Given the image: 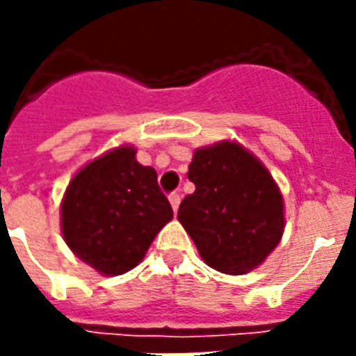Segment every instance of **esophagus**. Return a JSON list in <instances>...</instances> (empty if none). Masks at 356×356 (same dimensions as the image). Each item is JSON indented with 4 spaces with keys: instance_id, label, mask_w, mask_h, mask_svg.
I'll return each mask as SVG.
<instances>
[{
    "instance_id": "esophagus-1",
    "label": "esophagus",
    "mask_w": 356,
    "mask_h": 356,
    "mask_svg": "<svg viewBox=\"0 0 356 356\" xmlns=\"http://www.w3.org/2000/svg\"><path fill=\"white\" fill-rule=\"evenodd\" d=\"M170 203H172L173 212H177L179 203H181V194H177V192H173V194H170Z\"/></svg>"
}]
</instances>
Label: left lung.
I'll list each match as a JSON object with an SVG mask.
<instances>
[{
    "label": "left lung",
    "instance_id": "1",
    "mask_svg": "<svg viewBox=\"0 0 356 356\" xmlns=\"http://www.w3.org/2000/svg\"><path fill=\"white\" fill-rule=\"evenodd\" d=\"M195 184L179 205V222L201 259L242 275L262 264L284 231L282 195L270 172L234 142L201 147L188 166Z\"/></svg>",
    "mask_w": 356,
    "mask_h": 356
}]
</instances>
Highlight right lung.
Masks as SVG:
<instances>
[{
  "label": "right lung",
  "mask_w": 356,
  "mask_h": 356,
  "mask_svg": "<svg viewBox=\"0 0 356 356\" xmlns=\"http://www.w3.org/2000/svg\"><path fill=\"white\" fill-rule=\"evenodd\" d=\"M129 145L86 164L63 200V234L83 262L105 275L133 270L173 218L156 172Z\"/></svg>",
  "instance_id": "1"
}]
</instances>
